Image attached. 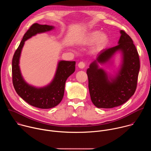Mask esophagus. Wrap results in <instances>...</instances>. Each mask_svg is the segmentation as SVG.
<instances>
[{"label": "esophagus", "mask_w": 151, "mask_h": 151, "mask_svg": "<svg viewBox=\"0 0 151 151\" xmlns=\"http://www.w3.org/2000/svg\"><path fill=\"white\" fill-rule=\"evenodd\" d=\"M78 68H80V69H83V68L85 67V64L83 62L81 61V62H79V63H78Z\"/></svg>", "instance_id": "esophagus-1"}]
</instances>
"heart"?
Wrapping results in <instances>:
<instances>
[{
	"label": "heart",
	"instance_id": "heart-1",
	"mask_svg": "<svg viewBox=\"0 0 151 151\" xmlns=\"http://www.w3.org/2000/svg\"><path fill=\"white\" fill-rule=\"evenodd\" d=\"M109 42V37L105 33L100 30H93L87 33L82 37L78 44L82 47H89L93 45L91 52L97 54L103 51Z\"/></svg>",
	"mask_w": 151,
	"mask_h": 151
}]
</instances>
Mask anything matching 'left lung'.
<instances>
[{"mask_svg": "<svg viewBox=\"0 0 151 151\" xmlns=\"http://www.w3.org/2000/svg\"><path fill=\"white\" fill-rule=\"evenodd\" d=\"M118 45L101 51L87 70L91 100L98 108H113L128 101L134 93L140 69L139 57L133 41L120 30ZM118 53L121 62L114 75L99 67L112 62Z\"/></svg>", "mask_w": 151, "mask_h": 151, "instance_id": "obj_1", "label": "left lung"}]
</instances>
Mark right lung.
I'll return each instance as SVG.
<instances>
[{
  "label": "right lung",
  "instance_id": "add662e5",
  "mask_svg": "<svg viewBox=\"0 0 151 151\" xmlns=\"http://www.w3.org/2000/svg\"><path fill=\"white\" fill-rule=\"evenodd\" d=\"M54 29L53 26L33 24L24 34L12 58V82L17 93L29 104L40 109H50L61 102L66 81L74 73L76 62L59 61L51 82L44 87H36L28 83L23 78L19 65V59L25 41L37 34L50 32Z\"/></svg>",
  "mask_w": 151,
  "mask_h": 151
}]
</instances>
